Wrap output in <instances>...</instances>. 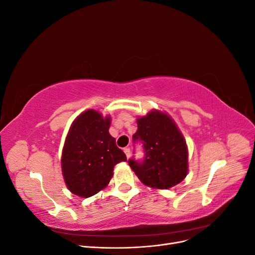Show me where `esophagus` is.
I'll return each instance as SVG.
<instances>
[{"label":"esophagus","mask_w":255,"mask_h":255,"mask_svg":"<svg viewBox=\"0 0 255 255\" xmlns=\"http://www.w3.org/2000/svg\"><path fill=\"white\" fill-rule=\"evenodd\" d=\"M123 151H125L127 157L129 158L130 157V150H129V148H125V149H123Z\"/></svg>","instance_id":"1"}]
</instances>
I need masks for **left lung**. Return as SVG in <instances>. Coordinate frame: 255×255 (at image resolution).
Instances as JSON below:
<instances>
[{
  "label": "left lung",
  "mask_w": 255,
  "mask_h": 255,
  "mask_svg": "<svg viewBox=\"0 0 255 255\" xmlns=\"http://www.w3.org/2000/svg\"><path fill=\"white\" fill-rule=\"evenodd\" d=\"M133 142L142 144L144 157L128 159L139 180L153 188L168 189L182 182L188 172L186 141L168 115L153 111L137 119Z\"/></svg>",
  "instance_id": "8db88e82"
}]
</instances>
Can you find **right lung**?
<instances>
[{"label": "right lung", "mask_w": 255, "mask_h": 255, "mask_svg": "<svg viewBox=\"0 0 255 255\" xmlns=\"http://www.w3.org/2000/svg\"><path fill=\"white\" fill-rule=\"evenodd\" d=\"M110 127L111 118L94 110L84 112L72 123L61 156L64 179L72 194L83 198L96 195L110 183L114 167L127 160Z\"/></svg>", "instance_id": "right-lung-1"}]
</instances>
